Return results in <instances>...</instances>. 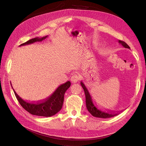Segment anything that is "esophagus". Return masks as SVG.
<instances>
[{
  "instance_id": "obj_1",
  "label": "esophagus",
  "mask_w": 146,
  "mask_h": 146,
  "mask_svg": "<svg viewBox=\"0 0 146 146\" xmlns=\"http://www.w3.org/2000/svg\"><path fill=\"white\" fill-rule=\"evenodd\" d=\"M79 79H80V76H79V75L78 74H75L71 77V78H70V81L72 82V83H77L79 80Z\"/></svg>"
}]
</instances>
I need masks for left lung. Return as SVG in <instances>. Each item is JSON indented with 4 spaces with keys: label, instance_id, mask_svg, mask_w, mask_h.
Listing matches in <instances>:
<instances>
[{
    "label": "left lung",
    "instance_id": "8db88e82",
    "mask_svg": "<svg viewBox=\"0 0 146 146\" xmlns=\"http://www.w3.org/2000/svg\"><path fill=\"white\" fill-rule=\"evenodd\" d=\"M119 43L121 44L125 48H129L130 49V47L127 45V44H126L125 42L119 40ZM81 85L83 88V89L85 91V94L86 96V108L89 111L92 116L96 117H100V118H108V117H114L116 115H118V114L120 113L119 112L117 113H108V112H106L104 111H102V110L99 108L98 107H97L96 106L94 105L93 100H92L91 96L90 95L89 91H88L87 88L85 85L82 82H80ZM122 112V111H121Z\"/></svg>",
    "mask_w": 146,
    "mask_h": 146
}]
</instances>
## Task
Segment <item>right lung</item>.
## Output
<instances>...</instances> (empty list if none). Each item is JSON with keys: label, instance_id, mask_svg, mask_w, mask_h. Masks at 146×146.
<instances>
[{"label": "right lung", "instance_id": "obj_1", "mask_svg": "<svg viewBox=\"0 0 146 146\" xmlns=\"http://www.w3.org/2000/svg\"><path fill=\"white\" fill-rule=\"evenodd\" d=\"M48 36H46L42 38L36 37L31 39L28 41L22 44L19 46H23L33 44L35 42L42 41L45 39ZM70 86V82L68 81L64 84L59 86L57 89L54 91L49 98L44 101L39 102H29L23 100L17 94L15 91L13 89V91L16 98L18 100L21 105L23 107L26 111H27L33 115H36L39 116L50 117L55 115L58 112H59L63 107L64 101V95L65 92Z\"/></svg>", "mask_w": 146, "mask_h": 146}]
</instances>
